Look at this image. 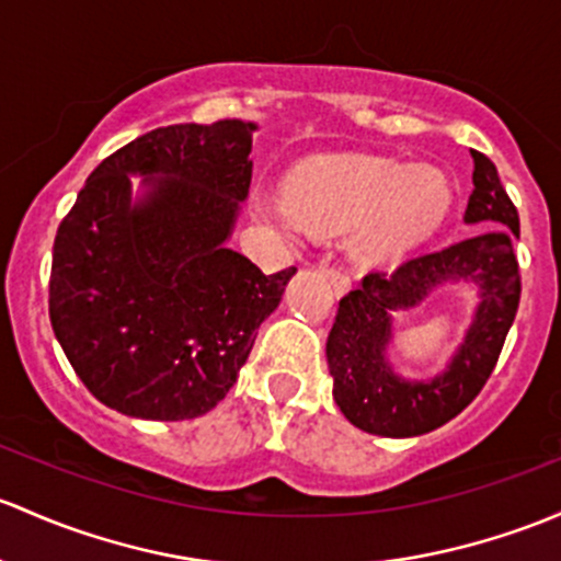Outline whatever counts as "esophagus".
Here are the masks:
<instances>
[{
  "mask_svg": "<svg viewBox=\"0 0 561 561\" xmlns=\"http://www.w3.org/2000/svg\"><path fill=\"white\" fill-rule=\"evenodd\" d=\"M320 271L328 276V282H330V287H333L335 296H344V293L352 287L350 274H346V271L341 268V265H335V263H320Z\"/></svg>",
  "mask_w": 561,
  "mask_h": 561,
  "instance_id": "1",
  "label": "esophagus"
}]
</instances>
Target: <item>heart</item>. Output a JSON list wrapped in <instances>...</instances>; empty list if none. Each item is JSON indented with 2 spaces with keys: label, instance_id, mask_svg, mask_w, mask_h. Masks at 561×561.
Segmentation results:
<instances>
[{
  "label": "heart",
  "instance_id": "b5f03b06",
  "mask_svg": "<svg viewBox=\"0 0 561 561\" xmlns=\"http://www.w3.org/2000/svg\"><path fill=\"white\" fill-rule=\"evenodd\" d=\"M451 202V180L440 169L341 156L296 169L287 198H261L257 215L285 233H296L300 222L339 228L370 216L365 244L379 255H392L433 233Z\"/></svg>",
  "mask_w": 561,
  "mask_h": 561
}]
</instances>
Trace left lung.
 <instances>
[{
  "instance_id": "left-lung-1",
  "label": "left lung",
  "mask_w": 561,
  "mask_h": 561,
  "mask_svg": "<svg viewBox=\"0 0 561 561\" xmlns=\"http://www.w3.org/2000/svg\"><path fill=\"white\" fill-rule=\"evenodd\" d=\"M465 220L479 231L409 257L394 271H368L357 290L339 300L325 346L333 398L346 420L365 433L411 438L440 427L473 403L497 365L522 298L514 252L518 211L497 167L479 150H473V193ZM451 278H470L482 287L469 339L438 380L427 386L398 380L383 359L391 332L388 314L415 305L435 284Z\"/></svg>"
}]
</instances>
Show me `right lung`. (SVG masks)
Here are the masks:
<instances>
[{
	"mask_svg": "<svg viewBox=\"0 0 561 561\" xmlns=\"http://www.w3.org/2000/svg\"><path fill=\"white\" fill-rule=\"evenodd\" d=\"M257 123L152 128L104 158L53 241L50 325L96 400L139 420L215 409L296 268L228 250L252 180ZM163 173L130 209L127 172Z\"/></svg>",
	"mask_w": 561,
	"mask_h": 561,
	"instance_id": "add662e5",
	"label": "right lung"
}]
</instances>
